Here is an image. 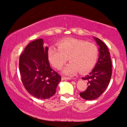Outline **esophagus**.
Segmentation results:
<instances>
[{
	"mask_svg": "<svg viewBox=\"0 0 127 127\" xmlns=\"http://www.w3.org/2000/svg\"><path fill=\"white\" fill-rule=\"evenodd\" d=\"M62 79L63 80V81H64V80H70V79H72L69 78H67V77L63 76L62 78Z\"/></svg>",
	"mask_w": 127,
	"mask_h": 127,
	"instance_id": "34e87169",
	"label": "esophagus"
}]
</instances>
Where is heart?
I'll list each match as a JSON object with an SVG mask.
<instances>
[{"label": "heart", "mask_w": 127, "mask_h": 127, "mask_svg": "<svg viewBox=\"0 0 127 127\" xmlns=\"http://www.w3.org/2000/svg\"><path fill=\"white\" fill-rule=\"evenodd\" d=\"M58 48L51 46L48 49V57L54 67L60 69L67 60L63 73L73 76L90 71L95 66L98 58V48L94 43L77 39H65L58 43Z\"/></svg>", "instance_id": "heart-1"}]
</instances>
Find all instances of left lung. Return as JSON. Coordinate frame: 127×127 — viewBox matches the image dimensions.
I'll return each instance as SVG.
<instances>
[{
    "mask_svg": "<svg viewBox=\"0 0 127 127\" xmlns=\"http://www.w3.org/2000/svg\"><path fill=\"white\" fill-rule=\"evenodd\" d=\"M99 46V57L91 72L83 80L88 81V87L86 91L80 93V96L87 100H95L100 97L108 86L112 76V62L107 46L103 41L94 37Z\"/></svg>",
    "mask_w": 127,
    "mask_h": 127,
    "instance_id": "obj_1",
    "label": "left lung"
}]
</instances>
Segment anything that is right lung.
Segmentation results:
<instances>
[{
    "mask_svg": "<svg viewBox=\"0 0 127 127\" xmlns=\"http://www.w3.org/2000/svg\"><path fill=\"white\" fill-rule=\"evenodd\" d=\"M48 48L42 39L30 42L20 57L21 81L28 93L36 98L47 99L55 94L61 76L52 69Z\"/></svg>",
    "mask_w": 127,
    "mask_h": 127,
    "instance_id": "1",
    "label": "right lung"
}]
</instances>
